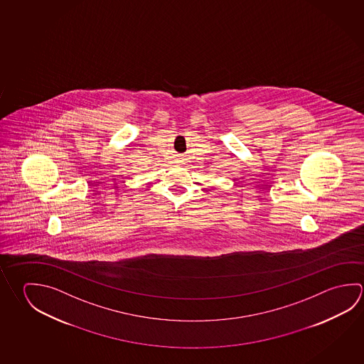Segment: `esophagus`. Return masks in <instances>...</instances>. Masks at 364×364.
<instances>
[{
	"label": "esophagus",
	"mask_w": 364,
	"mask_h": 364,
	"mask_svg": "<svg viewBox=\"0 0 364 364\" xmlns=\"http://www.w3.org/2000/svg\"><path fill=\"white\" fill-rule=\"evenodd\" d=\"M178 162H183V159H181V157H179V159H178Z\"/></svg>",
	"instance_id": "obj_1"
}]
</instances>
